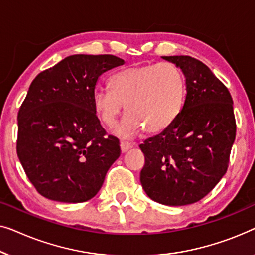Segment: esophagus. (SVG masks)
Returning a JSON list of instances; mask_svg holds the SVG:
<instances>
[{
    "label": "esophagus",
    "mask_w": 255,
    "mask_h": 255,
    "mask_svg": "<svg viewBox=\"0 0 255 255\" xmlns=\"http://www.w3.org/2000/svg\"><path fill=\"white\" fill-rule=\"evenodd\" d=\"M120 148H121V151L123 152H126L128 151L129 149L132 148V144L130 142H127V141H121L120 142Z\"/></svg>",
    "instance_id": "obj_1"
}]
</instances>
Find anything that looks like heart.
I'll return each instance as SVG.
<instances>
[{"label": "heart", "instance_id": "obj_1", "mask_svg": "<svg viewBox=\"0 0 255 255\" xmlns=\"http://www.w3.org/2000/svg\"><path fill=\"white\" fill-rule=\"evenodd\" d=\"M110 84L111 89H96L93 106L103 124L112 127L125 104L127 113L116 129L121 137H134L144 128L150 134L164 130L185 104V76L171 62L125 68L113 75Z\"/></svg>", "mask_w": 255, "mask_h": 255}]
</instances>
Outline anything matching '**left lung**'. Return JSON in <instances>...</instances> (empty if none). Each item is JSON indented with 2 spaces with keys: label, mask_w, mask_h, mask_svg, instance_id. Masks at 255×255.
I'll use <instances>...</instances> for the list:
<instances>
[{
  "label": "left lung",
  "mask_w": 255,
  "mask_h": 255,
  "mask_svg": "<svg viewBox=\"0 0 255 255\" xmlns=\"http://www.w3.org/2000/svg\"><path fill=\"white\" fill-rule=\"evenodd\" d=\"M163 59L180 68L187 93L174 123L139 145L145 157L139 180L151 200L185 206L204 198L228 170L236 138L234 102L201 61L187 55Z\"/></svg>",
  "instance_id": "left-lung-1"
}]
</instances>
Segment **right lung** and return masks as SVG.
I'll return each instance as SVG.
<instances>
[{
	"mask_svg": "<svg viewBox=\"0 0 255 255\" xmlns=\"http://www.w3.org/2000/svg\"><path fill=\"white\" fill-rule=\"evenodd\" d=\"M124 63L109 54L71 55L31 83L18 112L17 155L39 194L78 203L102 188L121 150L100 125L93 92L100 75Z\"/></svg>",
	"mask_w": 255,
	"mask_h": 255,
	"instance_id": "add662e5",
	"label": "right lung"
}]
</instances>
